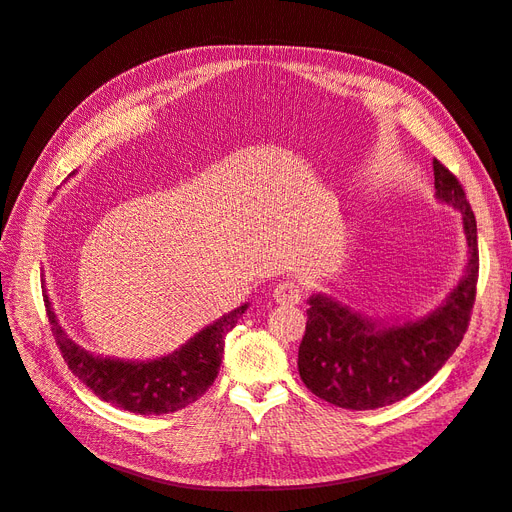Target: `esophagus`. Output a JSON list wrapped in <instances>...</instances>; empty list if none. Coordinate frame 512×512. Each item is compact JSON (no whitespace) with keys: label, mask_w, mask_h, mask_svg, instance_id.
<instances>
[{"label":"esophagus","mask_w":512,"mask_h":512,"mask_svg":"<svg viewBox=\"0 0 512 512\" xmlns=\"http://www.w3.org/2000/svg\"><path fill=\"white\" fill-rule=\"evenodd\" d=\"M273 297L282 305H297L303 299V284L294 280H284L275 286Z\"/></svg>","instance_id":"esophagus-1"}]
</instances>
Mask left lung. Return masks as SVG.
<instances>
[{"mask_svg":"<svg viewBox=\"0 0 512 512\" xmlns=\"http://www.w3.org/2000/svg\"><path fill=\"white\" fill-rule=\"evenodd\" d=\"M436 194L463 215L468 269L429 316L378 327L348 305L314 294L299 346V374L316 397L348 410H376L412 395L438 374L468 331L478 282L476 220L459 179L433 160Z\"/></svg>","mask_w":512,"mask_h":512,"instance_id":"obj_1","label":"left lung"}]
</instances>
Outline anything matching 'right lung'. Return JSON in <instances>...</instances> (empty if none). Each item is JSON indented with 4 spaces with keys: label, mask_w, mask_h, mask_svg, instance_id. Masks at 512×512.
Listing matches in <instances>:
<instances>
[{
    "label": "right lung",
    "mask_w": 512,
    "mask_h": 512,
    "mask_svg": "<svg viewBox=\"0 0 512 512\" xmlns=\"http://www.w3.org/2000/svg\"><path fill=\"white\" fill-rule=\"evenodd\" d=\"M44 294L51 331L72 374L100 399L134 414H168L194 404L218 378L224 335L245 314L247 305L222 316L194 335L177 352L156 361H119L89 354L59 327L49 297Z\"/></svg>",
    "instance_id": "1"
}]
</instances>
